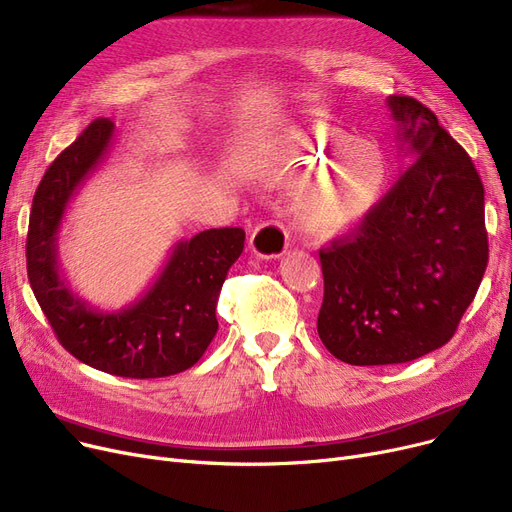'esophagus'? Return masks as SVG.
<instances>
[{
  "instance_id": "esophagus-1",
  "label": "esophagus",
  "mask_w": 512,
  "mask_h": 512,
  "mask_svg": "<svg viewBox=\"0 0 512 512\" xmlns=\"http://www.w3.org/2000/svg\"><path fill=\"white\" fill-rule=\"evenodd\" d=\"M250 246H252L256 256H260L264 260H273V258H279L287 252L289 233L281 223L266 221V223H262L254 229Z\"/></svg>"
}]
</instances>
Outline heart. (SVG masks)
I'll return each mask as SVG.
<instances>
[{"label":"heart","instance_id":"b5f03b06","mask_svg":"<svg viewBox=\"0 0 512 512\" xmlns=\"http://www.w3.org/2000/svg\"><path fill=\"white\" fill-rule=\"evenodd\" d=\"M256 168L281 185L310 177L298 191L296 216L304 231L319 237L354 229L377 206L389 179V162L377 143L325 120H306L271 137Z\"/></svg>","mask_w":512,"mask_h":512}]
</instances>
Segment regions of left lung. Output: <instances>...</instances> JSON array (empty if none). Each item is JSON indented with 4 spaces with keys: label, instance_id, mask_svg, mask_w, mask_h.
<instances>
[{
    "label": "left lung",
    "instance_id": "left-lung-1",
    "mask_svg": "<svg viewBox=\"0 0 512 512\" xmlns=\"http://www.w3.org/2000/svg\"><path fill=\"white\" fill-rule=\"evenodd\" d=\"M402 152L415 158L360 227L321 250V342L356 367L442 348L488 266L483 183L437 116L389 95Z\"/></svg>",
    "mask_w": 512,
    "mask_h": 512
}]
</instances>
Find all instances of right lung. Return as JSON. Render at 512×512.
<instances>
[{"label":"right lung","mask_w":512,"mask_h":512,"mask_svg":"<svg viewBox=\"0 0 512 512\" xmlns=\"http://www.w3.org/2000/svg\"><path fill=\"white\" fill-rule=\"evenodd\" d=\"M114 125L97 118L52 162L35 191L27 273L58 342L89 367L116 377L156 379L196 364L216 335V300L246 233L208 229L175 243L164 269L131 306L102 312L60 275L58 233L68 202L110 148Z\"/></svg>","instance_id":"obj_1"}]
</instances>
